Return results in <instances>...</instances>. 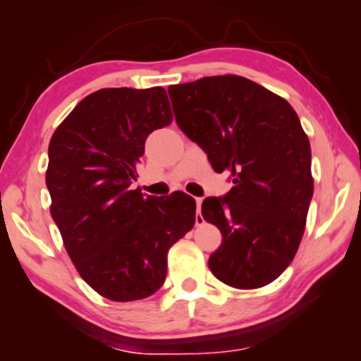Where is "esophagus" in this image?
<instances>
[{
  "instance_id": "obj_1",
  "label": "esophagus",
  "mask_w": 361,
  "mask_h": 361,
  "mask_svg": "<svg viewBox=\"0 0 361 361\" xmlns=\"http://www.w3.org/2000/svg\"><path fill=\"white\" fill-rule=\"evenodd\" d=\"M195 205H197V214H195L197 225L204 224V216H202V214H200V207H202V199H200V197H197V199H195Z\"/></svg>"
}]
</instances>
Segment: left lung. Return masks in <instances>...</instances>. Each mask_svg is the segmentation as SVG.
I'll list each match as a JSON object with an SVG mask.
<instances>
[{
	"label": "left lung",
	"instance_id": "1",
	"mask_svg": "<svg viewBox=\"0 0 361 361\" xmlns=\"http://www.w3.org/2000/svg\"><path fill=\"white\" fill-rule=\"evenodd\" d=\"M177 125L233 187L207 197L202 215L221 245L209 268L221 283L255 289L273 283L302 240L314 194L310 145L284 98L238 75L169 87Z\"/></svg>",
	"mask_w": 361,
	"mask_h": 361
}]
</instances>
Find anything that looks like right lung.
Returning <instances> with one entry per match:
<instances>
[{"mask_svg":"<svg viewBox=\"0 0 361 361\" xmlns=\"http://www.w3.org/2000/svg\"><path fill=\"white\" fill-rule=\"evenodd\" d=\"M172 120L162 87L103 88L73 108L49 142L51 215L83 281L130 302L164 284L167 251L195 224L184 192L154 199L131 189L146 137Z\"/></svg>","mask_w":361,"mask_h":361,"instance_id":"add662e5","label":"right lung"}]
</instances>
